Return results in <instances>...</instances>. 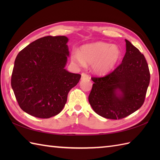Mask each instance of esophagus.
Masks as SVG:
<instances>
[{"label":"esophagus","mask_w":160,"mask_h":160,"mask_svg":"<svg viewBox=\"0 0 160 160\" xmlns=\"http://www.w3.org/2000/svg\"><path fill=\"white\" fill-rule=\"evenodd\" d=\"M81 76H82V77H81V79H82V80H84V79H88V78H89V76H88L87 74L84 73H82V74H81Z\"/></svg>","instance_id":"esophagus-1"}]
</instances>
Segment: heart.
Here are the masks:
<instances>
[{"mask_svg": "<svg viewBox=\"0 0 160 160\" xmlns=\"http://www.w3.org/2000/svg\"><path fill=\"white\" fill-rule=\"evenodd\" d=\"M121 55V50L117 45L96 42L83 45L80 52H74L71 55V61L79 67H84L86 64H92L94 73L104 75L115 67Z\"/></svg>", "mask_w": 160, "mask_h": 160, "instance_id": "heart-1", "label": "heart"}]
</instances>
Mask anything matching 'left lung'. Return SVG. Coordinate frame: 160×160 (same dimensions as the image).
<instances>
[{
  "label": "left lung",
  "mask_w": 160,
  "mask_h": 160,
  "mask_svg": "<svg viewBox=\"0 0 160 160\" xmlns=\"http://www.w3.org/2000/svg\"><path fill=\"white\" fill-rule=\"evenodd\" d=\"M126 53L113 72L91 78L94 83L89 96L93 111L100 116L119 120L134 113L143 104L150 82L144 56L125 39Z\"/></svg>",
  "instance_id": "left-lung-1"
}]
</instances>
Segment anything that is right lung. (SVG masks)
Masks as SVG:
<instances>
[{
    "instance_id": "obj_1",
    "label": "right lung",
    "mask_w": 160,
    "mask_h": 160,
    "mask_svg": "<svg viewBox=\"0 0 160 160\" xmlns=\"http://www.w3.org/2000/svg\"><path fill=\"white\" fill-rule=\"evenodd\" d=\"M67 37L45 36L30 43L17 55L11 84L21 109L39 118L60 113L69 91L80 74L64 67L69 56Z\"/></svg>"
}]
</instances>
